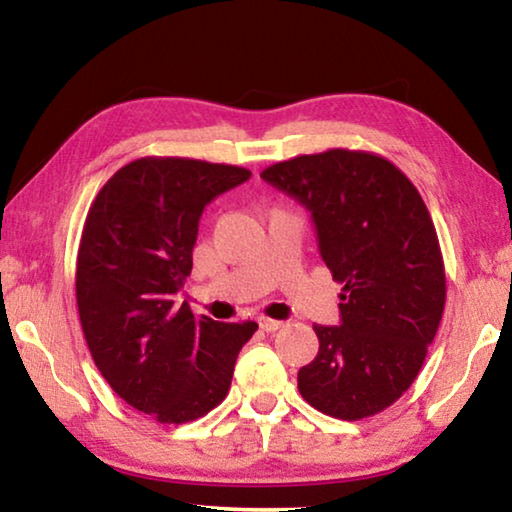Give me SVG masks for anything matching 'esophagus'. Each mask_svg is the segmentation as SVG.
<instances>
[{
  "label": "esophagus",
  "instance_id": "1",
  "mask_svg": "<svg viewBox=\"0 0 512 512\" xmlns=\"http://www.w3.org/2000/svg\"><path fill=\"white\" fill-rule=\"evenodd\" d=\"M259 327L264 329V332H275V329H280L282 323L280 320H273V318H259Z\"/></svg>",
  "mask_w": 512,
  "mask_h": 512
}]
</instances>
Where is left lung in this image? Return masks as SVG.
Listing matches in <instances>:
<instances>
[{"label": "left lung", "mask_w": 512, "mask_h": 512, "mask_svg": "<svg viewBox=\"0 0 512 512\" xmlns=\"http://www.w3.org/2000/svg\"><path fill=\"white\" fill-rule=\"evenodd\" d=\"M311 212L318 250L343 284L341 325H314L298 391L332 418L384 411L413 384L445 309V266L418 189L375 153L332 149L262 171Z\"/></svg>", "instance_id": "obj_1"}]
</instances>
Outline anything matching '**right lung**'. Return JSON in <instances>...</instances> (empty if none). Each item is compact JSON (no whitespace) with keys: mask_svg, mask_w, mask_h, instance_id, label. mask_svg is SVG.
I'll use <instances>...</instances> for the list:
<instances>
[{"mask_svg":"<svg viewBox=\"0 0 512 512\" xmlns=\"http://www.w3.org/2000/svg\"><path fill=\"white\" fill-rule=\"evenodd\" d=\"M248 178L232 164L140 158L101 187L85 219L76 262L85 341L112 391L162 424L221 404L257 329L196 318L173 300L192 273L205 205Z\"/></svg>","mask_w":512,"mask_h":512,"instance_id":"obj_1","label":"right lung"}]
</instances>
